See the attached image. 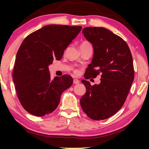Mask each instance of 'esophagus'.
Masks as SVG:
<instances>
[{"label": "esophagus", "mask_w": 149, "mask_h": 149, "mask_svg": "<svg viewBox=\"0 0 149 149\" xmlns=\"http://www.w3.org/2000/svg\"><path fill=\"white\" fill-rule=\"evenodd\" d=\"M73 83H74V84H79V80L77 79H74Z\"/></svg>", "instance_id": "obj_1"}]
</instances>
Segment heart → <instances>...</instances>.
Returning a JSON list of instances; mask_svg holds the SVG:
<instances>
[{
  "mask_svg": "<svg viewBox=\"0 0 149 149\" xmlns=\"http://www.w3.org/2000/svg\"><path fill=\"white\" fill-rule=\"evenodd\" d=\"M88 44H90V43H89V42H87V41H84V42H83L81 44V45H88ZM75 74H78V73H79V70H75Z\"/></svg>",
  "mask_w": 149,
  "mask_h": 149,
  "instance_id": "b5f03b06",
  "label": "heart"
}]
</instances>
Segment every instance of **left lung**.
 <instances>
[{
    "mask_svg": "<svg viewBox=\"0 0 149 149\" xmlns=\"http://www.w3.org/2000/svg\"><path fill=\"white\" fill-rule=\"evenodd\" d=\"M83 33L93 47V57L85 78L101 74L99 84L82 80L86 93L80 104L88 117L102 120L115 114L127 98L134 79L132 55L124 40L104 27H88Z\"/></svg>",
    "mask_w": 149,
    "mask_h": 149,
    "instance_id": "1",
    "label": "left lung"
}]
</instances>
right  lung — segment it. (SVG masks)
<instances>
[{"label": "right lung", "instance_id": "right-lung-1", "mask_svg": "<svg viewBox=\"0 0 149 149\" xmlns=\"http://www.w3.org/2000/svg\"><path fill=\"white\" fill-rule=\"evenodd\" d=\"M81 26L48 25L29 35L16 54L13 81L22 107L36 116L52 113L62 93L72 85L68 75L50 78L49 65L60 60Z\"/></svg>", "mask_w": 149, "mask_h": 149}]
</instances>
